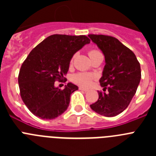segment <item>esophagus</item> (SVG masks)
Segmentation results:
<instances>
[{
	"label": "esophagus",
	"mask_w": 156,
	"mask_h": 156,
	"mask_svg": "<svg viewBox=\"0 0 156 156\" xmlns=\"http://www.w3.org/2000/svg\"><path fill=\"white\" fill-rule=\"evenodd\" d=\"M79 89L80 90H83V91H87V89H86V88L83 87H80Z\"/></svg>",
	"instance_id": "34e87169"
}]
</instances>
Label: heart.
<instances>
[{
    "mask_svg": "<svg viewBox=\"0 0 156 156\" xmlns=\"http://www.w3.org/2000/svg\"><path fill=\"white\" fill-rule=\"evenodd\" d=\"M100 54L101 53L98 50H96V49H90L88 51V55L90 57V58L98 55H100ZM73 57L71 59V62H73ZM94 78L95 75L93 73H78L74 74L72 76V80L75 83L80 85V86L88 87L89 85H90V83H91Z\"/></svg>",
    "mask_w": 156,
    "mask_h": 156,
    "instance_id": "b5f03b06",
    "label": "heart"
}]
</instances>
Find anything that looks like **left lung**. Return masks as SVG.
<instances>
[{"mask_svg": "<svg viewBox=\"0 0 156 156\" xmlns=\"http://www.w3.org/2000/svg\"><path fill=\"white\" fill-rule=\"evenodd\" d=\"M88 37L105 58L99 82L103 90H107L98 91V99L90 108L101 115L115 116L127 108L137 91L141 78L140 63L134 53L115 37L97 34Z\"/></svg>", "mask_w": 156, "mask_h": 156, "instance_id": "obj_1", "label": "left lung"}]
</instances>
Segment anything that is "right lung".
I'll list each match as a JSON object with an SVG mask.
<instances>
[{"label":"right lung","mask_w":156,"mask_h":156,"mask_svg":"<svg viewBox=\"0 0 156 156\" xmlns=\"http://www.w3.org/2000/svg\"><path fill=\"white\" fill-rule=\"evenodd\" d=\"M90 42L85 35L54 34L30 51L22 64L18 82L23 102L34 115L52 119L67 109L70 95L78 87L69 83L61 90L55 82L66 79L72 57Z\"/></svg>","instance_id":"obj_1"}]
</instances>
